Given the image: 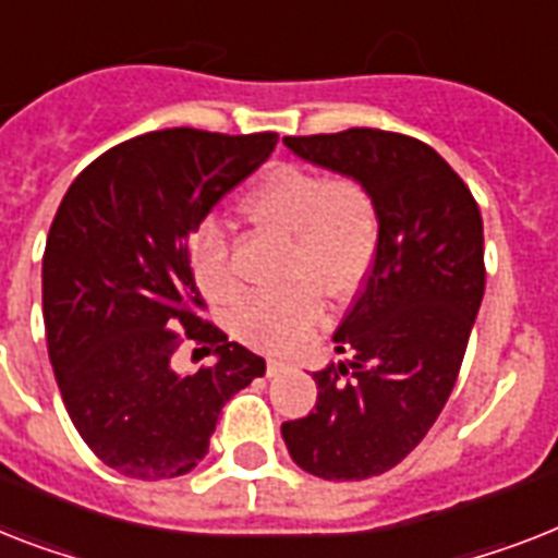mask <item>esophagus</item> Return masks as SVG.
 I'll use <instances>...</instances> for the list:
<instances>
[{
    "mask_svg": "<svg viewBox=\"0 0 558 558\" xmlns=\"http://www.w3.org/2000/svg\"><path fill=\"white\" fill-rule=\"evenodd\" d=\"M287 369H289L287 361H278V357H269V361H266V375H269V378H275V375H280V373H287Z\"/></svg>",
    "mask_w": 558,
    "mask_h": 558,
    "instance_id": "34e87169",
    "label": "esophagus"
}]
</instances>
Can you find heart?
Instances as JSON below:
<instances>
[{
	"label": "heart",
	"mask_w": 558,
	"mask_h": 558,
	"mask_svg": "<svg viewBox=\"0 0 558 558\" xmlns=\"http://www.w3.org/2000/svg\"><path fill=\"white\" fill-rule=\"evenodd\" d=\"M243 211L257 229L292 240V292L255 294L234 315V332L264 352H292L324 320L320 289L332 298L357 292L381 246V208L355 177H329L278 166L246 194ZM192 271L215 303H234L243 278L223 229L206 223L192 238Z\"/></svg>",
	"instance_id": "1"
}]
</instances>
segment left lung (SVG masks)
Listing matches in <instances>:
<instances>
[{
    "label": "left lung",
    "mask_w": 558,
    "mask_h": 558,
    "mask_svg": "<svg viewBox=\"0 0 558 558\" xmlns=\"http://www.w3.org/2000/svg\"><path fill=\"white\" fill-rule=\"evenodd\" d=\"M298 157L355 177L381 208L378 257L332 335L350 366L315 373L318 404L280 433L326 482L404 461L450 398L484 298V229L468 183L427 143L381 129L283 137Z\"/></svg>",
    "instance_id": "obj_1"
}]
</instances>
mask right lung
<instances>
[{
  "instance_id": "right-lung-1",
  "label": "right lung",
  "mask_w": 558,
  "mask_h": 558,
  "mask_svg": "<svg viewBox=\"0 0 558 558\" xmlns=\"http://www.w3.org/2000/svg\"><path fill=\"white\" fill-rule=\"evenodd\" d=\"M275 146L271 131H148L99 154L59 203L43 257L48 355L76 433L117 473H192L226 401L266 373L206 318L189 238ZM183 342L213 364L180 374Z\"/></svg>"
}]
</instances>
